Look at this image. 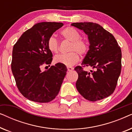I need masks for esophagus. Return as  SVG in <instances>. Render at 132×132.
Returning <instances> with one entry per match:
<instances>
[{"mask_svg":"<svg viewBox=\"0 0 132 132\" xmlns=\"http://www.w3.org/2000/svg\"><path fill=\"white\" fill-rule=\"evenodd\" d=\"M73 69H74V68H73V67H67L68 71H71V70H73Z\"/></svg>","mask_w":132,"mask_h":132,"instance_id":"obj_1","label":"esophagus"}]
</instances>
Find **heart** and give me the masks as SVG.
Listing matches in <instances>:
<instances>
[{
    "label": "heart",
    "mask_w": 132,
    "mask_h": 132,
    "mask_svg": "<svg viewBox=\"0 0 132 132\" xmlns=\"http://www.w3.org/2000/svg\"><path fill=\"white\" fill-rule=\"evenodd\" d=\"M61 35L67 40L71 41L69 50L71 51L68 53L59 54L56 56L54 58L55 63L61 64L70 67L73 65L78 62L79 55H85L88 50V44L84 39L79 38L80 34L76 29L72 27H67L61 31ZM47 47L52 53H56L59 50V43L53 36H51L48 39Z\"/></svg>",
    "instance_id": "1"
}]
</instances>
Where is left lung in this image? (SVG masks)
<instances>
[{"label":"left lung","instance_id":"8db88e82","mask_svg":"<svg viewBox=\"0 0 132 132\" xmlns=\"http://www.w3.org/2000/svg\"><path fill=\"white\" fill-rule=\"evenodd\" d=\"M88 36L89 50L82 62L91 67L88 72L82 67L75 70L78 73L76 86L86 100L95 102L109 97L116 88L121 70V50L112 34L100 24L91 22L71 23Z\"/></svg>","mask_w":132,"mask_h":132}]
</instances>
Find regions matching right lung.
<instances>
[{"mask_svg": "<svg viewBox=\"0 0 132 132\" xmlns=\"http://www.w3.org/2000/svg\"><path fill=\"white\" fill-rule=\"evenodd\" d=\"M63 26L62 23L41 22L23 33L14 46L11 70L21 94L38 103L51 102L58 94L67 69L56 64L43 71L52 61L48 39ZM48 67V66H47Z\"/></svg>", "mask_w": 132, "mask_h": 132, "instance_id": "1", "label": "right lung"}]
</instances>
